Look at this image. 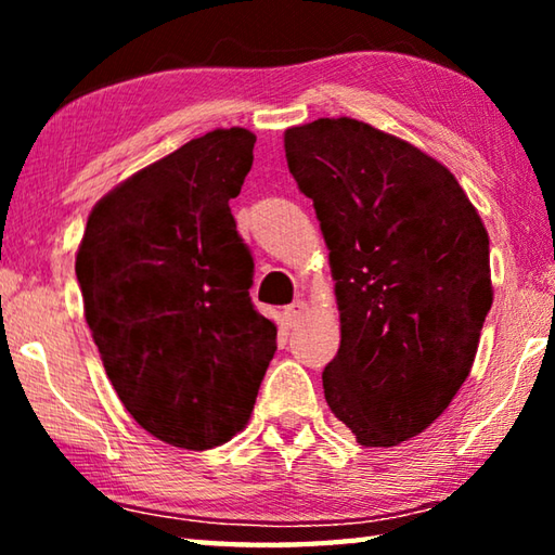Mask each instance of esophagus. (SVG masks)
I'll return each instance as SVG.
<instances>
[{"label": "esophagus", "mask_w": 555, "mask_h": 555, "mask_svg": "<svg viewBox=\"0 0 555 555\" xmlns=\"http://www.w3.org/2000/svg\"><path fill=\"white\" fill-rule=\"evenodd\" d=\"M304 311H306V304H304V300H294V304L284 308V315H286V321H288V323H296L298 318L304 315Z\"/></svg>", "instance_id": "obj_1"}]
</instances>
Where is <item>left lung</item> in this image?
Listing matches in <instances>:
<instances>
[{"instance_id":"left-lung-1","label":"left lung","mask_w":555,"mask_h":555,"mask_svg":"<svg viewBox=\"0 0 555 555\" xmlns=\"http://www.w3.org/2000/svg\"><path fill=\"white\" fill-rule=\"evenodd\" d=\"M335 279L340 350L325 401L364 448L424 434L475 362L492 308L490 237L436 158L350 117L284 134Z\"/></svg>"}]
</instances>
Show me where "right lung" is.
<instances>
[{"label": "right lung", "instance_id": "1", "mask_svg": "<svg viewBox=\"0 0 555 555\" xmlns=\"http://www.w3.org/2000/svg\"><path fill=\"white\" fill-rule=\"evenodd\" d=\"M255 142L242 127L215 129L142 168L92 208L75 257L112 387L139 426L176 448L237 436L276 352L230 210Z\"/></svg>", "mask_w": 555, "mask_h": 555}]
</instances>
